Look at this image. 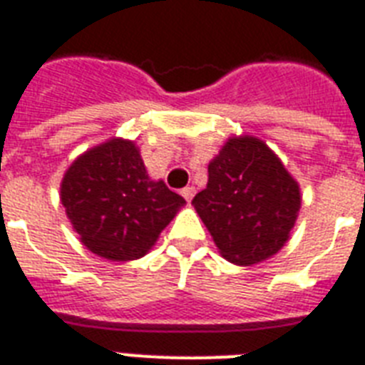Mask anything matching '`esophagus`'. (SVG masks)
<instances>
[{"instance_id":"esophagus-1","label":"esophagus","mask_w":365,"mask_h":365,"mask_svg":"<svg viewBox=\"0 0 365 365\" xmlns=\"http://www.w3.org/2000/svg\"><path fill=\"white\" fill-rule=\"evenodd\" d=\"M180 193H182L183 199H185L189 202V200H191L195 197V187H193V185H189V187H183L182 191H180Z\"/></svg>"}]
</instances>
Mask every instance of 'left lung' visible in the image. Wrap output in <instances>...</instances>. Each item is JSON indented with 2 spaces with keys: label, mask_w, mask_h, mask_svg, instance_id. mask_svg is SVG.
Listing matches in <instances>:
<instances>
[{
  "label": "left lung",
  "mask_w": 365,
  "mask_h": 365,
  "mask_svg": "<svg viewBox=\"0 0 365 365\" xmlns=\"http://www.w3.org/2000/svg\"><path fill=\"white\" fill-rule=\"evenodd\" d=\"M193 206L220 254L254 265L282 248L301 208V191L282 160L254 136L229 138L208 165Z\"/></svg>",
  "instance_id": "8db88e82"
}]
</instances>
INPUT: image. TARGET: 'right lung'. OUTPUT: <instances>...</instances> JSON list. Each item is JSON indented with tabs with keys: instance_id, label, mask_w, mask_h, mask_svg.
Here are the masks:
<instances>
[{
	"instance_id": "add662e5",
	"label": "right lung",
	"mask_w": 365,
	"mask_h": 365,
	"mask_svg": "<svg viewBox=\"0 0 365 365\" xmlns=\"http://www.w3.org/2000/svg\"><path fill=\"white\" fill-rule=\"evenodd\" d=\"M60 200L87 250L111 261L143 257L185 205L148 176L136 143L123 138L79 155L62 178Z\"/></svg>"
}]
</instances>
